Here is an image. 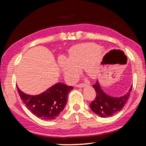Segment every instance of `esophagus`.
<instances>
[{
    "mask_svg": "<svg viewBox=\"0 0 146 146\" xmlns=\"http://www.w3.org/2000/svg\"><path fill=\"white\" fill-rule=\"evenodd\" d=\"M86 86V84H78L76 85V87L78 88H82V87H84Z\"/></svg>",
    "mask_w": 146,
    "mask_h": 146,
    "instance_id": "esophagus-1",
    "label": "esophagus"
}]
</instances>
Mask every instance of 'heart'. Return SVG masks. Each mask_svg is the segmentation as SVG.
<instances>
[{"instance_id": "obj_1", "label": "heart", "mask_w": 146, "mask_h": 146, "mask_svg": "<svg viewBox=\"0 0 146 146\" xmlns=\"http://www.w3.org/2000/svg\"><path fill=\"white\" fill-rule=\"evenodd\" d=\"M93 52L92 45L81 44L71 49L68 59L64 56L60 58V67L70 80H76L82 68L90 77H96L99 59L96 55L92 56Z\"/></svg>"}]
</instances>
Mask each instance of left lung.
<instances>
[{"label": "left lung", "instance_id": "left-lung-1", "mask_svg": "<svg viewBox=\"0 0 146 146\" xmlns=\"http://www.w3.org/2000/svg\"><path fill=\"white\" fill-rule=\"evenodd\" d=\"M96 90V98L90 104L92 110L96 114L102 117L113 115L123 108L127 103L132 89L131 86L126 94L121 97H112L108 95L102 90L98 81L92 85Z\"/></svg>", "mask_w": 146, "mask_h": 146}]
</instances>
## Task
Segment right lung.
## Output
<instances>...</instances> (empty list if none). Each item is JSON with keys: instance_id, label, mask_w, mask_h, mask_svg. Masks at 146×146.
<instances>
[{"instance_id": "obj_1", "label": "right lung", "mask_w": 146, "mask_h": 146, "mask_svg": "<svg viewBox=\"0 0 146 146\" xmlns=\"http://www.w3.org/2000/svg\"><path fill=\"white\" fill-rule=\"evenodd\" d=\"M18 92L29 110L44 120L56 117L64 108L68 94L74 88L58 83L40 94L31 96L23 92L17 86Z\"/></svg>"}]
</instances>
